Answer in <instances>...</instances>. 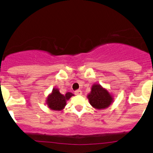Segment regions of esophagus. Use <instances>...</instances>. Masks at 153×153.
Instances as JSON below:
<instances>
[{
  "instance_id": "34e87169",
  "label": "esophagus",
  "mask_w": 153,
  "mask_h": 153,
  "mask_svg": "<svg viewBox=\"0 0 153 153\" xmlns=\"http://www.w3.org/2000/svg\"><path fill=\"white\" fill-rule=\"evenodd\" d=\"M74 94L77 95V96H80V95L82 94V91H81V90H76V91H75Z\"/></svg>"
}]
</instances>
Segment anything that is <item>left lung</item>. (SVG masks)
<instances>
[{"label":"left lung","instance_id":"8db88e82","mask_svg":"<svg viewBox=\"0 0 153 153\" xmlns=\"http://www.w3.org/2000/svg\"><path fill=\"white\" fill-rule=\"evenodd\" d=\"M88 98L91 105L98 110L108 108L113 101L110 93L100 84L93 85L91 93L88 95Z\"/></svg>","mask_w":153,"mask_h":153}]
</instances>
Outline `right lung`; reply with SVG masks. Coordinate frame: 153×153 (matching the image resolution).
<instances>
[{"instance_id":"1","label":"right lung","mask_w":153,"mask_h":153,"mask_svg":"<svg viewBox=\"0 0 153 153\" xmlns=\"http://www.w3.org/2000/svg\"><path fill=\"white\" fill-rule=\"evenodd\" d=\"M74 94L70 92H67L65 95L59 93L57 88H53L52 93L48 96L47 105L49 108L53 110H61L66 105V101L68 100Z\"/></svg>"}]
</instances>
